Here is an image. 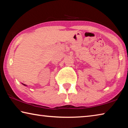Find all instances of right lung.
<instances>
[{"label": "right lung", "mask_w": 128, "mask_h": 128, "mask_svg": "<svg viewBox=\"0 0 128 128\" xmlns=\"http://www.w3.org/2000/svg\"><path fill=\"white\" fill-rule=\"evenodd\" d=\"M23 85H25V86H26V85H24V84H23Z\"/></svg>", "instance_id": "add662e5"}]
</instances>
